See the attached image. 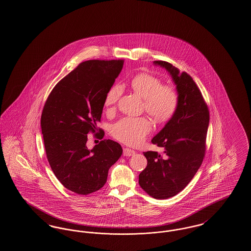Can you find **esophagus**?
Listing matches in <instances>:
<instances>
[{"label": "esophagus", "instance_id": "1", "mask_svg": "<svg viewBox=\"0 0 251 251\" xmlns=\"http://www.w3.org/2000/svg\"><path fill=\"white\" fill-rule=\"evenodd\" d=\"M136 154V151L128 149V148H124L123 150V155L126 156V157H130V156H134Z\"/></svg>", "mask_w": 251, "mask_h": 251}]
</instances>
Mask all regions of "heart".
<instances>
[{
	"label": "heart",
	"mask_w": 251,
	"mask_h": 251,
	"mask_svg": "<svg viewBox=\"0 0 251 251\" xmlns=\"http://www.w3.org/2000/svg\"><path fill=\"white\" fill-rule=\"evenodd\" d=\"M133 91L144 99L143 109L157 123L169 121L178 106V93L174 88L162 85L160 79L151 74L142 73L131 80ZM123 93V86L115 83L107 91L104 105L108 113L115 111V106ZM152 125L145 117H123L112 126V135L118 141L130 146H138L151 133Z\"/></svg>",
	"instance_id": "heart-1"
}]
</instances>
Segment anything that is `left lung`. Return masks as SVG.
<instances>
[{
	"label": "left lung",
	"instance_id": "1",
	"mask_svg": "<svg viewBox=\"0 0 251 251\" xmlns=\"http://www.w3.org/2000/svg\"><path fill=\"white\" fill-rule=\"evenodd\" d=\"M171 73L179 93L178 106L164 128L151 142L164 148V153L144 152L148 165L139 174V185L155 199L179 194L199 170L206 151L209 109L193 78L173 67L156 60Z\"/></svg>",
	"mask_w": 251,
	"mask_h": 251
}]
</instances>
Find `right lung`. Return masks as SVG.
<instances>
[{"mask_svg":"<svg viewBox=\"0 0 251 251\" xmlns=\"http://www.w3.org/2000/svg\"><path fill=\"white\" fill-rule=\"evenodd\" d=\"M123 65V59L83 61L57 82L45 102L41 129L47 158L57 179L75 194L100 190L122 155L121 145L110 139L93 150L86 143V134L99 128L105 94ZM99 129L102 139L104 131Z\"/></svg>","mask_w":251,"mask_h":251,"instance_id":"obj_1","label":"right lung"}]
</instances>
